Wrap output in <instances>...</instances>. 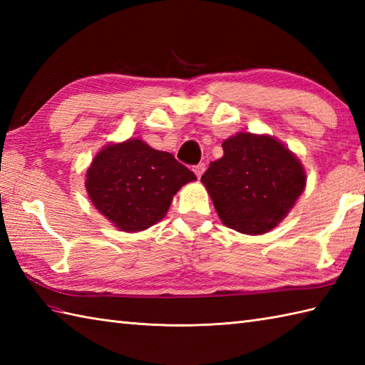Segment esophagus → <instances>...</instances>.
Instances as JSON below:
<instances>
[{"mask_svg":"<svg viewBox=\"0 0 365 365\" xmlns=\"http://www.w3.org/2000/svg\"><path fill=\"white\" fill-rule=\"evenodd\" d=\"M192 170H195V174L197 175V178H200V177H202V174L205 173V165H204V163H200V165L195 166V169H192Z\"/></svg>","mask_w":365,"mask_h":365,"instance_id":"1","label":"esophagus"}]
</instances>
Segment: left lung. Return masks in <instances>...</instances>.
<instances>
[{"label":"left lung","mask_w":365,"mask_h":365,"mask_svg":"<svg viewBox=\"0 0 365 365\" xmlns=\"http://www.w3.org/2000/svg\"><path fill=\"white\" fill-rule=\"evenodd\" d=\"M222 150L200 178L221 222L246 235L273 230L306 188L302 163L269 135L240 131Z\"/></svg>","instance_id":"8db88e82"}]
</instances>
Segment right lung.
I'll return each instance as SVG.
<instances>
[{"label":"right lung","instance_id":"obj_1","mask_svg":"<svg viewBox=\"0 0 365 365\" xmlns=\"http://www.w3.org/2000/svg\"><path fill=\"white\" fill-rule=\"evenodd\" d=\"M196 175L173 153L139 138L105 145L86 173L92 205L122 232H141L165 218L173 197Z\"/></svg>","mask_w":365,"mask_h":365}]
</instances>
